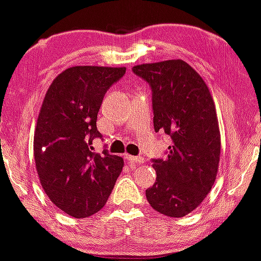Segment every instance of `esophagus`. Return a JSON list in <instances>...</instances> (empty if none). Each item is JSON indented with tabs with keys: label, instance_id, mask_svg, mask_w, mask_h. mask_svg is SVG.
<instances>
[{
	"label": "esophagus",
	"instance_id": "34e87169",
	"mask_svg": "<svg viewBox=\"0 0 261 261\" xmlns=\"http://www.w3.org/2000/svg\"><path fill=\"white\" fill-rule=\"evenodd\" d=\"M125 158H126V160L130 162V163H134V164H141V163H143V157H135V155H130V154H125L124 155Z\"/></svg>",
	"mask_w": 261,
	"mask_h": 261
}]
</instances>
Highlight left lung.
Here are the masks:
<instances>
[{"label": "left lung", "instance_id": "obj_1", "mask_svg": "<svg viewBox=\"0 0 261 261\" xmlns=\"http://www.w3.org/2000/svg\"><path fill=\"white\" fill-rule=\"evenodd\" d=\"M133 72L152 89L154 131L172 139L168 157L152 160L157 178L146 197L160 214L182 217L216 180L221 135L214 99L201 76L182 60L137 65Z\"/></svg>", "mask_w": 261, "mask_h": 261}]
</instances>
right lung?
<instances>
[{"label":"right lung","instance_id":"1","mask_svg":"<svg viewBox=\"0 0 261 261\" xmlns=\"http://www.w3.org/2000/svg\"><path fill=\"white\" fill-rule=\"evenodd\" d=\"M125 67L73 66L53 81L34 134L40 184L53 203L74 218L92 216L106 205L124 167L119 155L93 152L101 139L97 115L108 89Z\"/></svg>","mask_w":261,"mask_h":261}]
</instances>
